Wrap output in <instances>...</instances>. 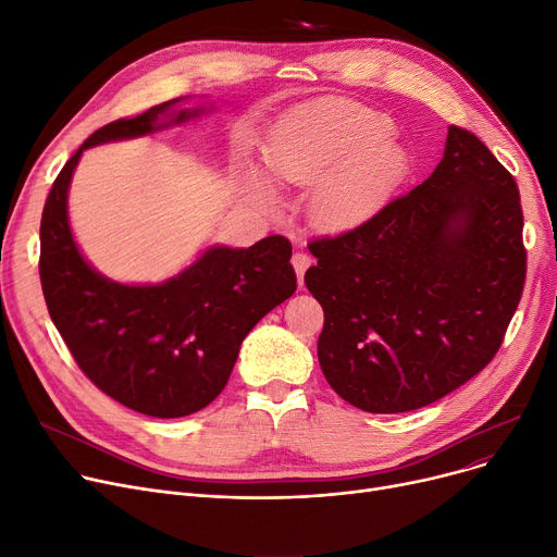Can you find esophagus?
Segmentation results:
<instances>
[{
	"mask_svg": "<svg viewBox=\"0 0 557 557\" xmlns=\"http://www.w3.org/2000/svg\"><path fill=\"white\" fill-rule=\"evenodd\" d=\"M290 263H294L296 275H298V284L302 286V282H305V271L311 267V257H309L307 252H294V257H290Z\"/></svg>",
	"mask_w": 557,
	"mask_h": 557,
	"instance_id": "esophagus-1",
	"label": "esophagus"
}]
</instances>
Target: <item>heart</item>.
I'll use <instances>...</instances> for the list:
<instances>
[{
    "instance_id": "heart-1",
    "label": "heart",
    "mask_w": 557,
    "mask_h": 557,
    "mask_svg": "<svg viewBox=\"0 0 557 557\" xmlns=\"http://www.w3.org/2000/svg\"><path fill=\"white\" fill-rule=\"evenodd\" d=\"M386 114L361 103H330L286 116L273 133L263 164L282 187L311 189L309 216L327 232L352 230L372 219L395 196L408 173V158L391 137ZM246 189L267 214L280 196L257 171Z\"/></svg>"
}]
</instances>
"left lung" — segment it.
I'll list each match as a JSON object with an SVG mask.
<instances>
[{"instance_id":"left-lung-1","label":"left lung","mask_w":557,"mask_h":557,"mask_svg":"<svg viewBox=\"0 0 557 557\" xmlns=\"http://www.w3.org/2000/svg\"><path fill=\"white\" fill-rule=\"evenodd\" d=\"M512 175L449 126L429 178L370 221L309 244V294L325 311L318 361L368 413H404L470 382L517 311L525 250Z\"/></svg>"}]
</instances>
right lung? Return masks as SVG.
<instances>
[{"mask_svg": "<svg viewBox=\"0 0 557 557\" xmlns=\"http://www.w3.org/2000/svg\"><path fill=\"white\" fill-rule=\"evenodd\" d=\"M178 97L87 137L47 196L40 223V282L49 315L90 382L151 418H183L225 388L248 332L296 290L290 244L267 237L250 248L208 246L160 284H122L81 252L67 196L83 151L153 135L212 112Z\"/></svg>", "mask_w": 557, "mask_h": 557, "instance_id": "add662e5", "label": "right lung"}]
</instances>
